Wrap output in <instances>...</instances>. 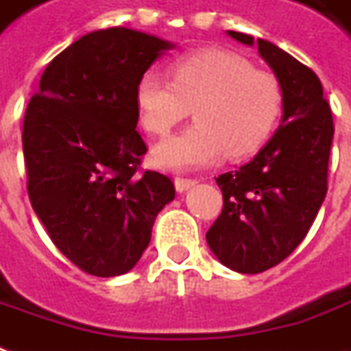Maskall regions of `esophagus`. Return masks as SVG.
Wrapping results in <instances>:
<instances>
[{
  "label": "esophagus",
  "instance_id": "esophagus-1",
  "mask_svg": "<svg viewBox=\"0 0 351 351\" xmlns=\"http://www.w3.org/2000/svg\"><path fill=\"white\" fill-rule=\"evenodd\" d=\"M173 185H176V189H178L180 193H185V191H189L191 187H195V185H197V180H187V178H176Z\"/></svg>",
  "mask_w": 351,
  "mask_h": 351
}]
</instances>
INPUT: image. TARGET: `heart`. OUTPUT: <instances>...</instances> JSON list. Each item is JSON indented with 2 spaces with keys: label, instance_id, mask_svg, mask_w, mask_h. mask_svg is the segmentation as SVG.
<instances>
[{
  "label": "heart",
  "instance_id": "b5f03b06",
  "mask_svg": "<svg viewBox=\"0 0 351 351\" xmlns=\"http://www.w3.org/2000/svg\"><path fill=\"white\" fill-rule=\"evenodd\" d=\"M173 81L148 69L135 86L141 125L164 137L193 108L195 123L152 150L164 170H195L230 156H249L278 121L282 88L278 79L258 71L234 51L206 48L183 53L171 63Z\"/></svg>",
  "mask_w": 351,
  "mask_h": 351
}]
</instances>
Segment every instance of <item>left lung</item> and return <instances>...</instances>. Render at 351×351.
Here are the masks:
<instances>
[{
  "label": "left lung",
  "instance_id": "obj_1",
  "mask_svg": "<svg viewBox=\"0 0 351 351\" xmlns=\"http://www.w3.org/2000/svg\"><path fill=\"white\" fill-rule=\"evenodd\" d=\"M257 46L282 88V119L257 156L216 178L222 214L206 243L228 269L258 274L276 267L307 236L326 197L335 123L319 77L284 49L263 38L228 30Z\"/></svg>",
  "mask_w": 351,
  "mask_h": 351
}]
</instances>
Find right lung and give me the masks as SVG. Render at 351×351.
<instances>
[{
	"mask_svg": "<svg viewBox=\"0 0 351 351\" xmlns=\"http://www.w3.org/2000/svg\"><path fill=\"white\" fill-rule=\"evenodd\" d=\"M173 44L125 27L84 34L49 61L23 123L28 197L51 241L93 276L125 274L176 197L168 176L141 173L138 77Z\"/></svg>",
	"mask_w": 351,
	"mask_h": 351,
	"instance_id": "1",
	"label": "right lung"
}]
</instances>
